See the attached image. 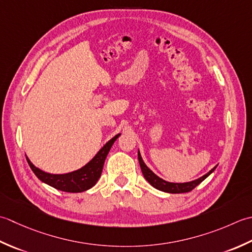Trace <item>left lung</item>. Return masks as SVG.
Here are the masks:
<instances>
[{
    "mask_svg": "<svg viewBox=\"0 0 252 252\" xmlns=\"http://www.w3.org/2000/svg\"><path fill=\"white\" fill-rule=\"evenodd\" d=\"M138 160H139V164H140V167H141V172L143 174V176L149 182V184L152 185L153 187L158 189V190L164 191V192H169V193H183V192H189L191 191L193 188H196L198 185L203 182L205 178H207L210 174H211L217 166L214 168H212L211 171H210L208 174H205L202 177H200L196 181H192V182H189V183H168L163 181L162 178L158 177L155 173H153L150 168H149L145 162L142 161V158L140 156L139 151H138Z\"/></svg>",
    "mask_w": 252,
    "mask_h": 252,
    "instance_id": "left-lung-1",
    "label": "left lung"
}]
</instances>
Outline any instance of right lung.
<instances>
[{
	"mask_svg": "<svg viewBox=\"0 0 252 252\" xmlns=\"http://www.w3.org/2000/svg\"><path fill=\"white\" fill-rule=\"evenodd\" d=\"M121 136V133L113 137L112 139L105 143V146L96 153V156L92 160L86 164L84 167L77 169L75 172L67 174H50L41 171L35 167L33 164L29 161L27 158V162L30 168L32 169L34 175L37 176L41 182L50 185L51 187L65 192H83L94 187L97 179L100 178L102 169H103L104 161L109 153L111 147L115 140Z\"/></svg>",
	"mask_w": 252,
	"mask_h": 252,
	"instance_id": "1",
	"label": "right lung"
}]
</instances>
